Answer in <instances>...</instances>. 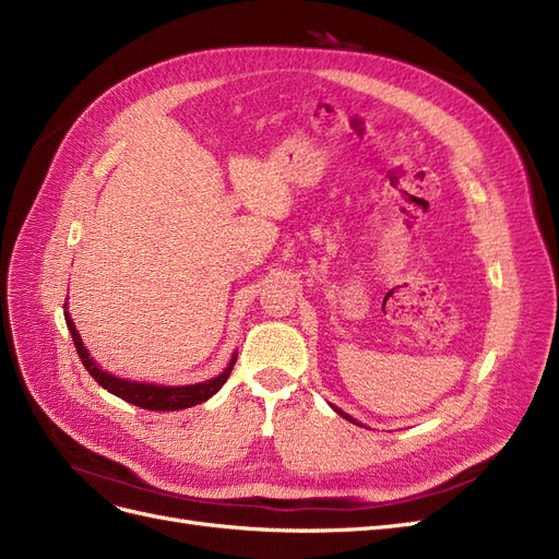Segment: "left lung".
Here are the masks:
<instances>
[{
	"label": "left lung",
	"instance_id": "8db88e82",
	"mask_svg": "<svg viewBox=\"0 0 559 559\" xmlns=\"http://www.w3.org/2000/svg\"><path fill=\"white\" fill-rule=\"evenodd\" d=\"M333 411H335L337 415H341V417H345L347 421H352V425H359V421H357V419H354V417H349V415H347V413H343L341 408H335V405H333ZM359 427H361V425H359Z\"/></svg>",
	"mask_w": 559,
	"mask_h": 559
}]
</instances>
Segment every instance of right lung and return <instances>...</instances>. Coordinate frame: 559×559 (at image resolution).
Masks as SVG:
<instances>
[{"instance_id":"1","label":"right lung","mask_w":559,"mask_h":559,"mask_svg":"<svg viewBox=\"0 0 559 559\" xmlns=\"http://www.w3.org/2000/svg\"><path fill=\"white\" fill-rule=\"evenodd\" d=\"M64 321H67V329H70V333H72L79 359L83 361V366H86L88 373L95 378V382L99 386H105L107 392H111L114 396L123 399L132 405H140V408H146V411H163V413L165 411H183V408H191V405L207 401L210 396H214L218 392V389L224 386V382L228 380L230 370L235 366V359H238V354H233V359L222 376H216L207 382H198V384L160 386V384H148V382H130V380L107 373V370H103L91 359V354L86 347H83V341H81V335L74 326L70 312H67V302H64Z\"/></svg>"}]
</instances>
